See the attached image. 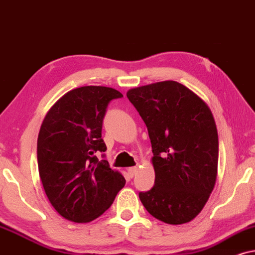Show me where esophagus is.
Masks as SVG:
<instances>
[{
	"label": "esophagus",
	"instance_id": "34e87169",
	"mask_svg": "<svg viewBox=\"0 0 255 255\" xmlns=\"http://www.w3.org/2000/svg\"><path fill=\"white\" fill-rule=\"evenodd\" d=\"M136 171H137L136 167H131V168L128 169V175H129L130 177H134L135 174H136Z\"/></svg>",
	"mask_w": 255,
	"mask_h": 255
}]
</instances>
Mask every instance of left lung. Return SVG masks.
I'll return each instance as SVG.
<instances>
[{"mask_svg": "<svg viewBox=\"0 0 255 255\" xmlns=\"http://www.w3.org/2000/svg\"><path fill=\"white\" fill-rule=\"evenodd\" d=\"M147 126L151 142L154 186L140 192L156 219L178 225L202 211L218 168V133L204 101L177 81H161L127 92Z\"/></svg>", "mask_w": 255, "mask_h": 255, "instance_id": "1", "label": "left lung"}]
</instances>
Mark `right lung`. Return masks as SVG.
I'll return each mask as SVG.
<instances>
[{"mask_svg": "<svg viewBox=\"0 0 255 255\" xmlns=\"http://www.w3.org/2000/svg\"><path fill=\"white\" fill-rule=\"evenodd\" d=\"M122 97L111 87L74 88L44 118L37 140L39 177L54 210L71 222L98 218L126 184L120 172L96 156L107 149L101 129L108 105Z\"/></svg>", "mask_w": 255, "mask_h": 255, "instance_id": "1", "label": "right lung"}]
</instances>
